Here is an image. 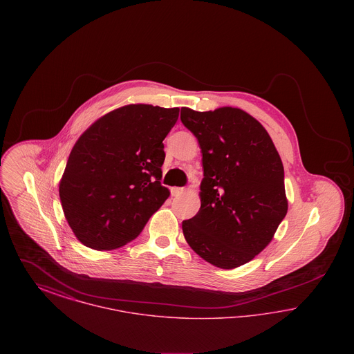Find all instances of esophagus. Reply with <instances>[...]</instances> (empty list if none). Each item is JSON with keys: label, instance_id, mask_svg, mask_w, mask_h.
<instances>
[{"label": "esophagus", "instance_id": "34e87169", "mask_svg": "<svg viewBox=\"0 0 354 354\" xmlns=\"http://www.w3.org/2000/svg\"><path fill=\"white\" fill-rule=\"evenodd\" d=\"M185 191V187H172V188H171V195H172V196H179V195H182Z\"/></svg>", "mask_w": 354, "mask_h": 354}]
</instances>
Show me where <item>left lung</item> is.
Segmentation results:
<instances>
[{
	"instance_id": "8db88e82",
	"label": "left lung",
	"mask_w": 354,
	"mask_h": 354,
	"mask_svg": "<svg viewBox=\"0 0 354 354\" xmlns=\"http://www.w3.org/2000/svg\"><path fill=\"white\" fill-rule=\"evenodd\" d=\"M180 119L202 150L201 209L182 223L189 247L209 264L232 270L251 261L286 218L284 167L260 122L235 107Z\"/></svg>"
}]
</instances>
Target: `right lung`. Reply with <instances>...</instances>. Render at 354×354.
Wrapping results in <instances>:
<instances>
[{"label": "right lung", "mask_w": 354, "mask_h": 354, "mask_svg": "<svg viewBox=\"0 0 354 354\" xmlns=\"http://www.w3.org/2000/svg\"><path fill=\"white\" fill-rule=\"evenodd\" d=\"M178 117V107L129 104L80 136L59 182V199L84 245L110 251L127 244L166 202L163 140Z\"/></svg>", "instance_id": "right-lung-1"}]
</instances>
